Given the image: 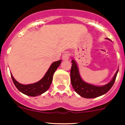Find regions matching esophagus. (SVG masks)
I'll return each mask as SVG.
<instances>
[{
	"label": "esophagus",
	"instance_id": "1",
	"mask_svg": "<svg viewBox=\"0 0 125 125\" xmlns=\"http://www.w3.org/2000/svg\"><path fill=\"white\" fill-rule=\"evenodd\" d=\"M69 58H70V54H69V53H65L62 55V60H69Z\"/></svg>",
	"mask_w": 125,
	"mask_h": 125
}]
</instances>
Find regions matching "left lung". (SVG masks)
<instances>
[{
	"label": "left lung",
	"instance_id": "8db88e82",
	"mask_svg": "<svg viewBox=\"0 0 125 125\" xmlns=\"http://www.w3.org/2000/svg\"><path fill=\"white\" fill-rule=\"evenodd\" d=\"M106 39L111 40L108 38ZM72 59V66L70 73L71 82L74 91L81 97L86 99H93L101 96L109 91V89L113 86L118 72V69L109 83L103 86H96L88 83L83 80L80 76L79 67L73 57Z\"/></svg>",
	"mask_w": 125,
	"mask_h": 125
}]
</instances>
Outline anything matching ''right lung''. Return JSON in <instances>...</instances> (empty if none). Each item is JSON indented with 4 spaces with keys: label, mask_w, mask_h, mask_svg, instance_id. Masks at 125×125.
<instances>
[{
    "label": "right lung",
    "mask_w": 125,
    "mask_h": 125,
    "mask_svg": "<svg viewBox=\"0 0 125 125\" xmlns=\"http://www.w3.org/2000/svg\"><path fill=\"white\" fill-rule=\"evenodd\" d=\"M61 61L62 60H60L52 63L42 79L34 83L28 85L20 83L14 78L12 74H11L14 84L19 91L25 95L31 97H36L41 95L43 93H45L50 88L52 83L54 74L61 63Z\"/></svg>",
    "instance_id": "obj_1"
}]
</instances>
